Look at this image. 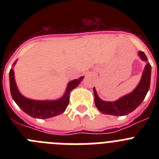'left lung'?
I'll return each mask as SVG.
<instances>
[{"mask_svg":"<svg viewBox=\"0 0 159 159\" xmlns=\"http://www.w3.org/2000/svg\"><path fill=\"white\" fill-rule=\"evenodd\" d=\"M139 56L142 60L147 61V58L143 52H139ZM151 66L147 63L145 69L142 75V79L137 88L129 95L122 97L121 99L116 102H105L99 99L97 95L96 91L94 88L95 95V104L99 111L107 115L122 116L128 115L129 113L135 110L145 99L147 92L150 88L151 84Z\"/></svg>","mask_w":159,"mask_h":159,"instance_id":"1","label":"left lung"}]
</instances>
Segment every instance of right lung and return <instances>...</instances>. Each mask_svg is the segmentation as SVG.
<instances>
[{
  "label": "right lung",
  "instance_id": "1",
  "mask_svg": "<svg viewBox=\"0 0 159 159\" xmlns=\"http://www.w3.org/2000/svg\"><path fill=\"white\" fill-rule=\"evenodd\" d=\"M15 64L16 63H14V64ZM83 79L84 76L69 82L67 91L61 99L55 101H38L27 99L20 93L15 82L13 69H10L9 71L10 92L12 99L25 113L33 118L42 119L57 116L63 113L69 102L70 92L73 88L78 86Z\"/></svg>",
  "mask_w": 159,
  "mask_h": 159
}]
</instances>
